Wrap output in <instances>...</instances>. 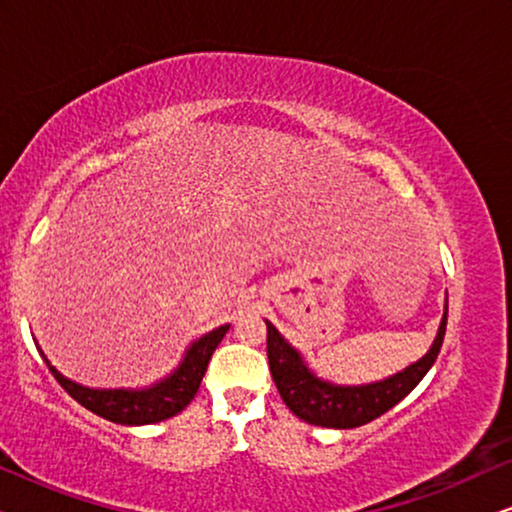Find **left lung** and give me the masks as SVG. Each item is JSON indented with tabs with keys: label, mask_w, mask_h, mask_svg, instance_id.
<instances>
[{
	"label": "left lung",
	"mask_w": 512,
	"mask_h": 512,
	"mask_svg": "<svg viewBox=\"0 0 512 512\" xmlns=\"http://www.w3.org/2000/svg\"><path fill=\"white\" fill-rule=\"evenodd\" d=\"M265 326H268L270 373L286 408L307 424L326 426V429H356L394 408L429 373L443 347L447 305L429 352L408 368L370 384H335L324 380L307 366L303 354L291 347L268 319Z\"/></svg>",
	"instance_id": "obj_1"
}]
</instances>
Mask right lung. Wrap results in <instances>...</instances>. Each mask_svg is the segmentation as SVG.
<instances>
[{"mask_svg":"<svg viewBox=\"0 0 512 512\" xmlns=\"http://www.w3.org/2000/svg\"><path fill=\"white\" fill-rule=\"evenodd\" d=\"M230 324L214 328L191 342V347L186 349L184 359L179 361V366L172 370L170 375H165L163 380L149 384L142 389H90L83 384L69 380L60 373L58 368L51 366V361L44 356L48 370H51L55 380L60 382V387L74 398L76 403H81L83 408L95 412L97 417L109 419L114 424L123 426H142V424H156L165 422L174 415H179L188 403L193 401L198 394L202 377L207 373L209 359H212L214 349L219 347L223 335L228 333Z\"/></svg>","mask_w":512,"mask_h":512,"instance_id":"1","label":"right lung"}]
</instances>
